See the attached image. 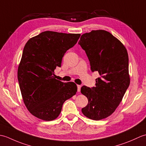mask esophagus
Listing matches in <instances>:
<instances>
[{
  "instance_id": "obj_1",
  "label": "esophagus",
  "mask_w": 146,
  "mask_h": 146,
  "mask_svg": "<svg viewBox=\"0 0 146 146\" xmlns=\"http://www.w3.org/2000/svg\"><path fill=\"white\" fill-rule=\"evenodd\" d=\"M77 88H78V92H80V90H81V86L80 85H77Z\"/></svg>"
}]
</instances>
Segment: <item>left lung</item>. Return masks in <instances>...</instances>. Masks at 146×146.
<instances>
[{"label":"left lung","instance_id":"left-lung-1","mask_svg":"<svg viewBox=\"0 0 146 146\" xmlns=\"http://www.w3.org/2000/svg\"><path fill=\"white\" fill-rule=\"evenodd\" d=\"M78 44L85 51L92 72L98 71L100 76L95 86L82 87L81 93L88 100L82 111L92 120L105 119L114 112L130 85L127 51L119 39L104 30L83 34Z\"/></svg>","mask_w":146,"mask_h":146}]
</instances>
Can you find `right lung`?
<instances>
[{
    "label": "right lung",
    "mask_w": 146,
    "mask_h": 146,
    "mask_svg": "<svg viewBox=\"0 0 146 146\" xmlns=\"http://www.w3.org/2000/svg\"><path fill=\"white\" fill-rule=\"evenodd\" d=\"M80 35L48 31L31 38L24 46L18 82L24 104L38 119H56L64 102L76 94L75 83L55 79L54 70L61 67L64 53L76 44Z\"/></svg>",
    "instance_id": "1"
}]
</instances>
